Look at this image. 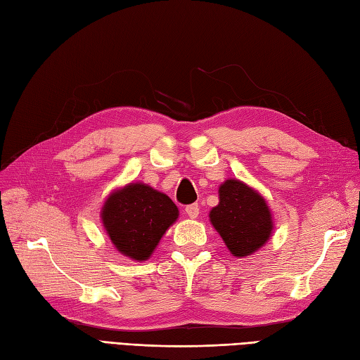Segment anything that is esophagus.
<instances>
[{
	"label": "esophagus",
	"mask_w": 360,
	"mask_h": 360,
	"mask_svg": "<svg viewBox=\"0 0 360 360\" xmlns=\"http://www.w3.org/2000/svg\"><path fill=\"white\" fill-rule=\"evenodd\" d=\"M186 213L190 219H196L199 216V205L198 204H191L186 207Z\"/></svg>",
	"instance_id": "esophagus-1"
}]
</instances>
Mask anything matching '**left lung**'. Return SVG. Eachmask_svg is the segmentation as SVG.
I'll return each instance as SVG.
<instances>
[{"label": "left lung", "instance_id": "8db88e82", "mask_svg": "<svg viewBox=\"0 0 360 360\" xmlns=\"http://www.w3.org/2000/svg\"><path fill=\"white\" fill-rule=\"evenodd\" d=\"M210 220L238 259L260 250L274 229L264 198L238 179H228L219 187V205L210 211Z\"/></svg>", "mask_w": 360, "mask_h": 360}]
</instances>
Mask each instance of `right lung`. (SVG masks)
I'll return each mask as SVG.
<instances>
[{
  "mask_svg": "<svg viewBox=\"0 0 360 360\" xmlns=\"http://www.w3.org/2000/svg\"><path fill=\"white\" fill-rule=\"evenodd\" d=\"M178 216V207L167 195L141 182L110 193L101 208L110 242L118 252L136 262L149 259Z\"/></svg>",
  "mask_w": 360,
  "mask_h": 360,
  "instance_id": "obj_1",
  "label": "right lung"
}]
</instances>
